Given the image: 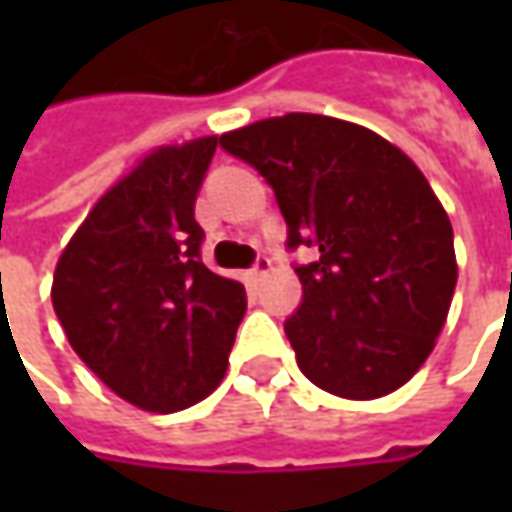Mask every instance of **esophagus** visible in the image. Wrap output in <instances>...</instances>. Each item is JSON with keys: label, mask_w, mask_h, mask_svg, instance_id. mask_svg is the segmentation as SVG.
<instances>
[{"label": "esophagus", "mask_w": 512, "mask_h": 512, "mask_svg": "<svg viewBox=\"0 0 512 512\" xmlns=\"http://www.w3.org/2000/svg\"><path fill=\"white\" fill-rule=\"evenodd\" d=\"M270 267H273V262L267 256H259V262L247 270V282H262L267 273H270Z\"/></svg>", "instance_id": "esophagus-1"}]
</instances>
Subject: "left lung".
Returning <instances> with one entry per match:
<instances>
[{
    "label": "left lung",
    "instance_id": "left-lung-1",
    "mask_svg": "<svg viewBox=\"0 0 512 512\" xmlns=\"http://www.w3.org/2000/svg\"><path fill=\"white\" fill-rule=\"evenodd\" d=\"M219 145L273 187L302 305L285 322L299 370L342 399H379L427 362L459 279L453 227L416 162L379 133L285 113L222 133Z\"/></svg>",
    "mask_w": 512,
    "mask_h": 512
}]
</instances>
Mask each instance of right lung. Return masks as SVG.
Instances as JSON below:
<instances>
[{
	"instance_id": "obj_1",
	"label": "right lung",
	"mask_w": 512,
	"mask_h": 512,
	"mask_svg": "<svg viewBox=\"0 0 512 512\" xmlns=\"http://www.w3.org/2000/svg\"><path fill=\"white\" fill-rule=\"evenodd\" d=\"M219 136L150 150L90 207L50 299L70 347L116 396L176 413L225 379L245 287L202 265L196 193Z\"/></svg>"
}]
</instances>
